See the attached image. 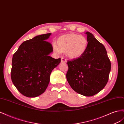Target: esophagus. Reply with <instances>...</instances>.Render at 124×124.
I'll return each instance as SVG.
<instances>
[{"label": "esophagus", "mask_w": 124, "mask_h": 124, "mask_svg": "<svg viewBox=\"0 0 124 124\" xmlns=\"http://www.w3.org/2000/svg\"><path fill=\"white\" fill-rule=\"evenodd\" d=\"M67 60L64 57H62L61 58V62H66Z\"/></svg>", "instance_id": "1"}]
</instances>
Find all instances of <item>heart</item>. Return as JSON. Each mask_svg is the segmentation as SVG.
<instances>
[{"label":"heart","mask_w":124,"mask_h":124,"mask_svg":"<svg viewBox=\"0 0 124 124\" xmlns=\"http://www.w3.org/2000/svg\"><path fill=\"white\" fill-rule=\"evenodd\" d=\"M88 46V42L86 37L70 33L58 37L53 47L56 53L66 52L69 58L76 59L81 57L86 53Z\"/></svg>","instance_id":"b5f03b06"}]
</instances>
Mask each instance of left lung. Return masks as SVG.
Listing matches in <instances>:
<instances>
[{
    "instance_id": "obj_1",
    "label": "left lung",
    "mask_w": 124,
    "mask_h": 124,
    "mask_svg": "<svg viewBox=\"0 0 124 124\" xmlns=\"http://www.w3.org/2000/svg\"><path fill=\"white\" fill-rule=\"evenodd\" d=\"M88 46L81 57L68 61L67 80L75 92L85 96H92L107 84L111 62L106 48L88 31L86 33Z\"/></svg>"
}]
</instances>
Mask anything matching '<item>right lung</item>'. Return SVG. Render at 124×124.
<instances>
[{
  "label": "right lung",
  "instance_id": "obj_1",
  "mask_svg": "<svg viewBox=\"0 0 124 124\" xmlns=\"http://www.w3.org/2000/svg\"><path fill=\"white\" fill-rule=\"evenodd\" d=\"M51 33L37 36L24 41L13 54L11 77L22 95L36 97L43 93L50 82V74L61 59L49 56L53 51L46 40Z\"/></svg>",
  "mask_w": 124,
  "mask_h": 124
}]
</instances>
